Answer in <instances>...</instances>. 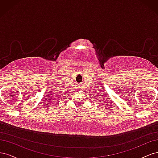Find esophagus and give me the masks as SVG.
<instances>
[{"label":"esophagus","instance_id":"esophagus-1","mask_svg":"<svg viewBox=\"0 0 158 158\" xmlns=\"http://www.w3.org/2000/svg\"><path fill=\"white\" fill-rule=\"evenodd\" d=\"M78 90H80V89H78Z\"/></svg>","mask_w":158,"mask_h":158}]
</instances>
